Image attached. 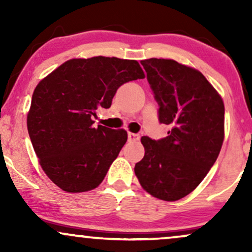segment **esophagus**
Masks as SVG:
<instances>
[{
  "mask_svg": "<svg viewBox=\"0 0 252 252\" xmlns=\"http://www.w3.org/2000/svg\"><path fill=\"white\" fill-rule=\"evenodd\" d=\"M128 140L130 142H137L140 140V135L138 134H132V132H129L128 134Z\"/></svg>",
  "mask_w": 252,
  "mask_h": 252,
  "instance_id": "obj_1",
  "label": "esophagus"
}]
</instances>
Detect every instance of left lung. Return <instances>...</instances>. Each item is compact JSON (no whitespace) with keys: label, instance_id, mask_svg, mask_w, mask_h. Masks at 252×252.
Wrapping results in <instances>:
<instances>
[{"label":"left lung","instance_id":"obj_1","mask_svg":"<svg viewBox=\"0 0 252 252\" xmlns=\"http://www.w3.org/2000/svg\"><path fill=\"white\" fill-rule=\"evenodd\" d=\"M141 63L160 105L158 120L172 129L158 141L141 138L144 156L135 164V174L150 195L175 201L199 186L220 153L224 102L195 68L158 58Z\"/></svg>","mask_w":252,"mask_h":252}]
</instances>
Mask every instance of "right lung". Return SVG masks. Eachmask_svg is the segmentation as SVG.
Instances as JSON below:
<instances>
[{
	"instance_id": "obj_1",
	"label": "right lung",
	"mask_w": 252,
	"mask_h": 252,
	"mask_svg": "<svg viewBox=\"0 0 252 252\" xmlns=\"http://www.w3.org/2000/svg\"><path fill=\"white\" fill-rule=\"evenodd\" d=\"M146 77L136 60L74 58L40 80L27 128L45 174L68 193L94 189L128 140L124 129L94 126L98 106L110 108L121 85Z\"/></svg>"
}]
</instances>
